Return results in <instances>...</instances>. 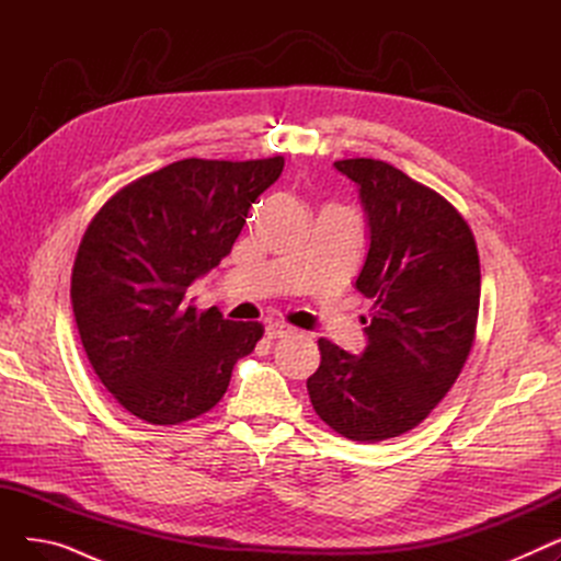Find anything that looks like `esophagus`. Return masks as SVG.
Wrapping results in <instances>:
<instances>
[{
	"label": "esophagus",
	"instance_id": "obj_1",
	"mask_svg": "<svg viewBox=\"0 0 561 561\" xmlns=\"http://www.w3.org/2000/svg\"><path fill=\"white\" fill-rule=\"evenodd\" d=\"M293 334H298V330L286 325V322H268V325H265V336L268 339H284Z\"/></svg>",
	"mask_w": 561,
	"mask_h": 561
}]
</instances>
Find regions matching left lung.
Returning a JSON list of instances; mask_svg holds the SVG:
<instances>
[{
    "instance_id": "left-lung-1",
    "label": "left lung",
    "mask_w": 561,
    "mask_h": 561,
    "mask_svg": "<svg viewBox=\"0 0 561 561\" xmlns=\"http://www.w3.org/2000/svg\"><path fill=\"white\" fill-rule=\"evenodd\" d=\"M359 186L370 248L357 288L373 300L368 345L352 357L318 339L307 379L316 414L334 432L377 444L421 425L457 381L476 341L480 254L463 216L391 163H334Z\"/></svg>"
}]
</instances>
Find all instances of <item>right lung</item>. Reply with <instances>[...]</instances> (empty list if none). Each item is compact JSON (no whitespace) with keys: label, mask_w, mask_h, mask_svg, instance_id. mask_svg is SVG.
I'll return each instance as SVG.
<instances>
[{"label":"right lung","mask_w":561,"mask_h":561,"mask_svg":"<svg viewBox=\"0 0 561 561\" xmlns=\"http://www.w3.org/2000/svg\"><path fill=\"white\" fill-rule=\"evenodd\" d=\"M284 157L184 159L113 193L85 227L70 298L95 375L115 402L152 425L214 409L261 322L199 311L188 286L231 252L254 199Z\"/></svg>","instance_id":"1"}]
</instances>
